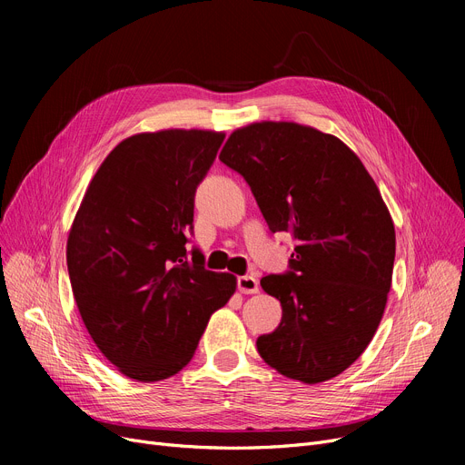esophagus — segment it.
<instances>
[{
    "instance_id": "1",
    "label": "esophagus",
    "mask_w": 465,
    "mask_h": 465,
    "mask_svg": "<svg viewBox=\"0 0 465 465\" xmlns=\"http://www.w3.org/2000/svg\"><path fill=\"white\" fill-rule=\"evenodd\" d=\"M237 290L241 292V294H258L260 290V282L254 279V277H239L237 279Z\"/></svg>"
}]
</instances>
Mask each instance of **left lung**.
I'll return each instance as SVG.
<instances>
[{
  "mask_svg": "<svg viewBox=\"0 0 465 465\" xmlns=\"http://www.w3.org/2000/svg\"><path fill=\"white\" fill-rule=\"evenodd\" d=\"M218 158L247 181L270 230L298 241L290 270L260 281L282 307L260 356L307 384L337 377L370 345L392 284L396 232L375 181L343 141L296 122L239 128Z\"/></svg>",
  "mask_w": 465,
  "mask_h": 465,
  "instance_id": "left-lung-1",
  "label": "left lung"
}]
</instances>
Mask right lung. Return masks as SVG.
<instances>
[{
	"label": "right lung",
	"mask_w": 465,
	"mask_h": 465,
	"mask_svg": "<svg viewBox=\"0 0 465 465\" xmlns=\"http://www.w3.org/2000/svg\"><path fill=\"white\" fill-rule=\"evenodd\" d=\"M224 134L162 130L118 143L84 193L67 237V272L95 347L141 382L179 373L211 314L233 296L230 273L205 270L193 195Z\"/></svg>",
	"instance_id": "add662e5"
}]
</instances>
